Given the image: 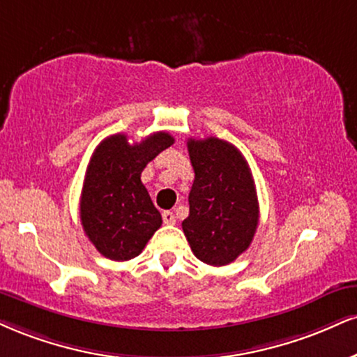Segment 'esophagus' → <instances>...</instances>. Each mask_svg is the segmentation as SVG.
Here are the masks:
<instances>
[{
    "label": "esophagus",
    "instance_id": "esophagus-1",
    "mask_svg": "<svg viewBox=\"0 0 357 357\" xmlns=\"http://www.w3.org/2000/svg\"><path fill=\"white\" fill-rule=\"evenodd\" d=\"M162 221H165V225H176L174 213H171V211L162 213Z\"/></svg>",
    "mask_w": 357,
    "mask_h": 357
}]
</instances>
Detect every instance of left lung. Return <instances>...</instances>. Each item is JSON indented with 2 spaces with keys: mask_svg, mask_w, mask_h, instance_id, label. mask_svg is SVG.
Returning a JSON list of instances; mask_svg holds the SVG:
<instances>
[{
  "mask_svg": "<svg viewBox=\"0 0 357 357\" xmlns=\"http://www.w3.org/2000/svg\"><path fill=\"white\" fill-rule=\"evenodd\" d=\"M188 151L195 181L184 236L197 259L226 266L255 238L259 222L255 179L241 151L220 137L190 139Z\"/></svg>",
  "mask_w": 357,
  "mask_h": 357,
  "instance_id": "8db88e82",
  "label": "left lung"
}]
</instances>
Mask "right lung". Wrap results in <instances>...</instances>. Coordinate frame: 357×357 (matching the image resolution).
I'll use <instances>...</instances> for the list:
<instances>
[{"label":"right lung","mask_w":357,"mask_h":357,"mask_svg":"<svg viewBox=\"0 0 357 357\" xmlns=\"http://www.w3.org/2000/svg\"><path fill=\"white\" fill-rule=\"evenodd\" d=\"M173 143L174 137L165 131L132 144L126 135H113L94 149L81 191L79 218L89 241L108 259L139 256L161 227V214L141 183V173Z\"/></svg>","instance_id":"1"}]
</instances>
